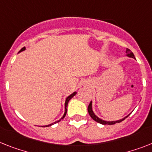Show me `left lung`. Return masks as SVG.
I'll use <instances>...</instances> for the list:
<instances>
[{"instance_id": "1", "label": "left lung", "mask_w": 152, "mask_h": 152, "mask_svg": "<svg viewBox=\"0 0 152 152\" xmlns=\"http://www.w3.org/2000/svg\"><path fill=\"white\" fill-rule=\"evenodd\" d=\"M126 53H127V57L135 58L134 55L133 54V52H131L130 49H128V48H127ZM92 104H92V101H91L90 103V104H89V106H88V113H89V114H90V117H92V119L94 120V121L97 122V123H100V124H104V125H105V124H108V125H112V124H117V123H120V122L123 121L124 120H125L126 118H127V117L130 115V113H129L128 115H127L126 117H124V118H122V119H120V120H117V121H104V120L101 119V118H100V117H98L96 115L95 113H94V110H93V105H92Z\"/></svg>"}]
</instances>
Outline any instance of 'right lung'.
<instances>
[{
  "mask_svg": "<svg viewBox=\"0 0 152 152\" xmlns=\"http://www.w3.org/2000/svg\"><path fill=\"white\" fill-rule=\"evenodd\" d=\"M25 49H26V48H25V47H24V48H21V50L19 51V52H23V51H25ZM76 94H77V93H76V92H74V93H72V94H70L69 96H67V97L66 98V101H65V112H64V114H63V116H62V117H61V119H60V120H58V121H56V122H54V123L50 124H48V125L41 126V127H49V126H52V125H53V124H55L58 123V122L60 121L61 120L63 119V118H64V117H65V116H66V112H67V107H68V103H69V100H71V99H72V98L74 96L76 95Z\"/></svg>",
  "mask_w": 152,
  "mask_h": 152,
  "instance_id": "1",
  "label": "right lung"
}]
</instances>
